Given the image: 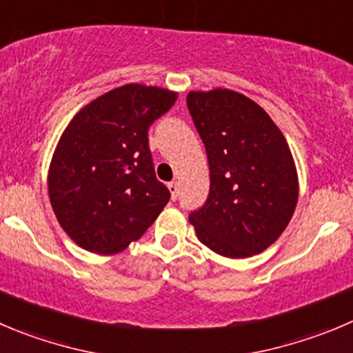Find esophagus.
<instances>
[{"mask_svg": "<svg viewBox=\"0 0 353 353\" xmlns=\"http://www.w3.org/2000/svg\"><path fill=\"white\" fill-rule=\"evenodd\" d=\"M168 189H170L171 197H173V199H176V196H179V183L170 182V183H168Z\"/></svg>", "mask_w": 353, "mask_h": 353, "instance_id": "esophagus-1", "label": "esophagus"}]
</instances>
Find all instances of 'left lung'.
Segmentation results:
<instances>
[{
  "mask_svg": "<svg viewBox=\"0 0 353 353\" xmlns=\"http://www.w3.org/2000/svg\"><path fill=\"white\" fill-rule=\"evenodd\" d=\"M187 107L210 164L206 203L189 214L197 239L227 258L261 253L296 208L298 174L286 139L258 103L232 90L190 92Z\"/></svg>",
  "mask_w": 353,
  "mask_h": 353,
  "instance_id": "obj_1",
  "label": "left lung"
}]
</instances>
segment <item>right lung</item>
I'll use <instances>...</instances> for the list:
<instances>
[{"label":"right lung","mask_w":353,"mask_h":353,"mask_svg":"<svg viewBox=\"0 0 353 353\" xmlns=\"http://www.w3.org/2000/svg\"><path fill=\"white\" fill-rule=\"evenodd\" d=\"M174 100L170 90L124 85L83 107L63 130L48 192L60 227L78 246L123 251L168 204L171 194L156 179L147 133Z\"/></svg>","instance_id":"obj_1"}]
</instances>
